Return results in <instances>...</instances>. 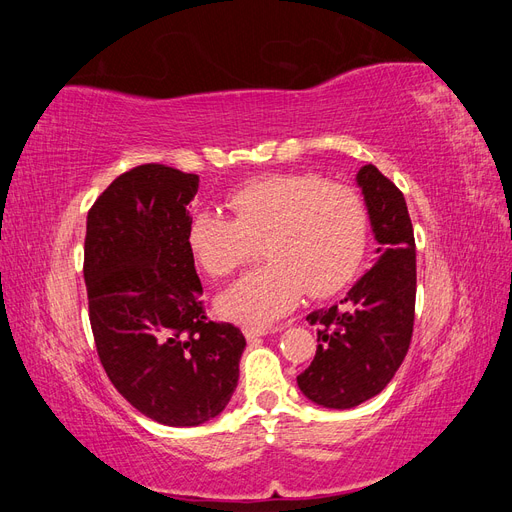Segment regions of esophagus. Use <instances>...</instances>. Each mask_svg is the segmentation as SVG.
<instances>
[{
	"label": "esophagus",
	"mask_w": 512,
	"mask_h": 512,
	"mask_svg": "<svg viewBox=\"0 0 512 512\" xmlns=\"http://www.w3.org/2000/svg\"><path fill=\"white\" fill-rule=\"evenodd\" d=\"M269 333V329L265 327H243V335L247 337V342H256V339L265 337Z\"/></svg>",
	"instance_id": "1"
}]
</instances>
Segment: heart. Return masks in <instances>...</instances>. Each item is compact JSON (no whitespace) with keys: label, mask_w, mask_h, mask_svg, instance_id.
Wrapping results in <instances>:
<instances>
[{"label":"heart","mask_w":512,"mask_h":512,"mask_svg":"<svg viewBox=\"0 0 512 512\" xmlns=\"http://www.w3.org/2000/svg\"><path fill=\"white\" fill-rule=\"evenodd\" d=\"M232 218L194 211L185 243L200 271L228 277L250 262L258 245L267 265L243 275L218 299L232 320L265 327L299 303L342 290L359 269L369 235L363 198L316 173L262 175L226 198Z\"/></svg>","instance_id":"b5f03b06"}]
</instances>
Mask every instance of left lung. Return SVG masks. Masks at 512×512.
I'll use <instances>...</instances> for the list:
<instances>
[{
  "label": "left lung",
  "mask_w": 512,
  "mask_h": 512,
  "mask_svg": "<svg viewBox=\"0 0 512 512\" xmlns=\"http://www.w3.org/2000/svg\"><path fill=\"white\" fill-rule=\"evenodd\" d=\"M356 183L378 241V262L342 301L307 316L318 327V348L297 376L307 399L335 410L359 406L391 382L414 327L416 245L406 198L374 164L359 170Z\"/></svg>",
  "instance_id": "left-lung-1"
}]
</instances>
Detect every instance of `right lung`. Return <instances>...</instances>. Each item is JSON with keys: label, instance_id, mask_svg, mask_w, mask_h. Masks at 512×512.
I'll list each match as a JSON object with an SVG mask.
<instances>
[{"label": "right lung", "instance_id": "obj_1", "mask_svg": "<svg viewBox=\"0 0 512 512\" xmlns=\"http://www.w3.org/2000/svg\"><path fill=\"white\" fill-rule=\"evenodd\" d=\"M198 175L141 164L119 175L87 213L89 322L108 380L162 425L194 427L235 393L243 333L205 314L185 243Z\"/></svg>", "mask_w": 512, "mask_h": 512}]
</instances>
